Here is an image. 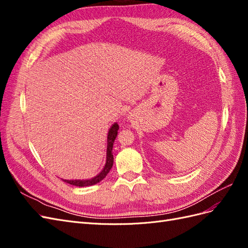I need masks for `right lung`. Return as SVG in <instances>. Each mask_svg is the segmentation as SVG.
Here are the masks:
<instances>
[{
	"label": "right lung",
	"mask_w": 248,
	"mask_h": 248,
	"mask_svg": "<svg viewBox=\"0 0 248 248\" xmlns=\"http://www.w3.org/2000/svg\"><path fill=\"white\" fill-rule=\"evenodd\" d=\"M119 125L115 123L110 127L108 136V152H107V163L104 166V169L101 170L100 174L97 175L96 177L90 179V180H64V182L69 183L71 185H76L78 187H85V186H91L94 184H97L100 182L101 180L107 177V175L109 172L112 164H114V156H112V145H114V141L116 140V137L118 134Z\"/></svg>",
	"instance_id": "1"
}]
</instances>
